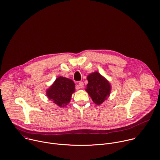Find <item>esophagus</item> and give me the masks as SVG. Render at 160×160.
<instances>
[{"label": "esophagus", "mask_w": 160, "mask_h": 160, "mask_svg": "<svg viewBox=\"0 0 160 160\" xmlns=\"http://www.w3.org/2000/svg\"><path fill=\"white\" fill-rule=\"evenodd\" d=\"M83 87V82H82V81L79 82H78V88H82Z\"/></svg>", "instance_id": "34e87169"}]
</instances>
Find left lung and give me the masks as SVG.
<instances>
[{
	"mask_svg": "<svg viewBox=\"0 0 160 160\" xmlns=\"http://www.w3.org/2000/svg\"><path fill=\"white\" fill-rule=\"evenodd\" d=\"M87 78L88 83L85 90L95 104H101L110 94L111 87L109 82L97 72L90 73Z\"/></svg>",
	"mask_w": 160,
	"mask_h": 160,
	"instance_id": "left-lung-1",
	"label": "left lung"
}]
</instances>
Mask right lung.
I'll use <instances>...</instances> for the list:
<instances>
[{
	"instance_id": "1",
	"label": "right lung",
	"mask_w": 160,
	"mask_h": 160,
	"mask_svg": "<svg viewBox=\"0 0 160 160\" xmlns=\"http://www.w3.org/2000/svg\"><path fill=\"white\" fill-rule=\"evenodd\" d=\"M75 88V85L72 80L59 77L47 90L46 94L54 104L63 108L70 102Z\"/></svg>"
}]
</instances>
